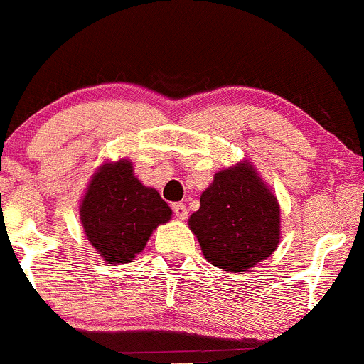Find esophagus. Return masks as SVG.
Masks as SVG:
<instances>
[{
  "label": "esophagus",
  "mask_w": 364,
  "mask_h": 364,
  "mask_svg": "<svg viewBox=\"0 0 364 364\" xmlns=\"http://www.w3.org/2000/svg\"><path fill=\"white\" fill-rule=\"evenodd\" d=\"M173 210H174L176 218L181 219V221H183V219L188 218V209H186L185 203H174V205H173Z\"/></svg>",
  "instance_id": "34e87169"
}]
</instances>
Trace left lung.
Returning <instances> with one entry per match:
<instances>
[{"label": "left lung", "instance_id": "obj_1", "mask_svg": "<svg viewBox=\"0 0 364 364\" xmlns=\"http://www.w3.org/2000/svg\"><path fill=\"white\" fill-rule=\"evenodd\" d=\"M279 203L249 161L218 171L188 219L203 257L223 271H249L279 243Z\"/></svg>", "mask_w": 364, "mask_h": 364}]
</instances>
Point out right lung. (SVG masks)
Segmentation results:
<instances>
[{
	"label": "right lung",
	"instance_id": "obj_1",
	"mask_svg": "<svg viewBox=\"0 0 364 364\" xmlns=\"http://www.w3.org/2000/svg\"><path fill=\"white\" fill-rule=\"evenodd\" d=\"M171 215V207L157 190L139 181L127 159L103 162L79 203L86 238L109 264L133 261Z\"/></svg>",
	"mask_w": 364,
	"mask_h": 364
}]
</instances>
